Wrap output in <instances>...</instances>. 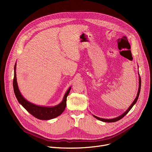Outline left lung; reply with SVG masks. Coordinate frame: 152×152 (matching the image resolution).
Masks as SVG:
<instances>
[{"instance_id":"8db88e82","label":"left lung","mask_w":152,"mask_h":152,"mask_svg":"<svg viewBox=\"0 0 152 152\" xmlns=\"http://www.w3.org/2000/svg\"><path fill=\"white\" fill-rule=\"evenodd\" d=\"M141 77L140 76L139 77V89H138V94H137V97L135 98V99L134 100V101L133 102V103H132V104L129 106V107L127 109V110L122 115H121L120 116L117 117V118H113V119H104V118H99L98 117H96L95 115H93L96 118L100 120V121H104V122H107V123H111V122H115V121H117L118 120H120V119H121L122 118H123L128 113L129 111L131 110L132 109V107H133V106L136 103L138 99V97H139V95H140V90H141Z\"/></svg>"}]
</instances>
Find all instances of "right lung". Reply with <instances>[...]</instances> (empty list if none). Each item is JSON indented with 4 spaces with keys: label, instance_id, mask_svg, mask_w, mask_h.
Returning <instances> with one entry per match:
<instances>
[{
    "label": "right lung",
    "instance_id": "1",
    "mask_svg": "<svg viewBox=\"0 0 152 152\" xmlns=\"http://www.w3.org/2000/svg\"><path fill=\"white\" fill-rule=\"evenodd\" d=\"M15 69L16 63L14 66V76L13 79L14 91L18 102L25 108L28 112H29L35 118L43 120H48L54 118L60 115L64 112L67 105V97L70 91L71 87L69 88L66 93L65 94L64 99L60 104L53 107H44L35 105L27 101L21 94L17 85Z\"/></svg>",
    "mask_w": 152,
    "mask_h": 152
}]
</instances>
